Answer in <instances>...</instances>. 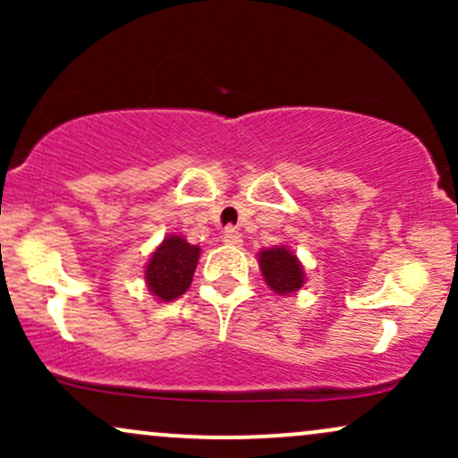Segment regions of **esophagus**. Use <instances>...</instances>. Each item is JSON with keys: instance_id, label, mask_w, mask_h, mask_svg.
<instances>
[{"instance_id": "1", "label": "esophagus", "mask_w": 458, "mask_h": 458, "mask_svg": "<svg viewBox=\"0 0 458 458\" xmlns=\"http://www.w3.org/2000/svg\"><path fill=\"white\" fill-rule=\"evenodd\" d=\"M241 234H239V230H234V228H225L224 230V243H228V245H241Z\"/></svg>"}]
</instances>
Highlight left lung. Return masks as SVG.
<instances>
[{
  "mask_svg": "<svg viewBox=\"0 0 458 458\" xmlns=\"http://www.w3.org/2000/svg\"><path fill=\"white\" fill-rule=\"evenodd\" d=\"M260 271L265 276V282L277 295H291L297 293L306 282L303 276L301 262L293 254L288 247H271V250H262L259 254Z\"/></svg>",
  "mask_w": 458,
  "mask_h": 458,
  "instance_id": "obj_1",
  "label": "left lung"
}]
</instances>
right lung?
Returning <instances> with one entry per match:
<instances>
[{
	"mask_svg": "<svg viewBox=\"0 0 458 458\" xmlns=\"http://www.w3.org/2000/svg\"><path fill=\"white\" fill-rule=\"evenodd\" d=\"M198 259V245H189L178 234L165 236L146 265V286L161 301H174L191 284Z\"/></svg>",
	"mask_w": 458,
	"mask_h": 458,
	"instance_id": "obj_1",
	"label": "right lung"
}]
</instances>
